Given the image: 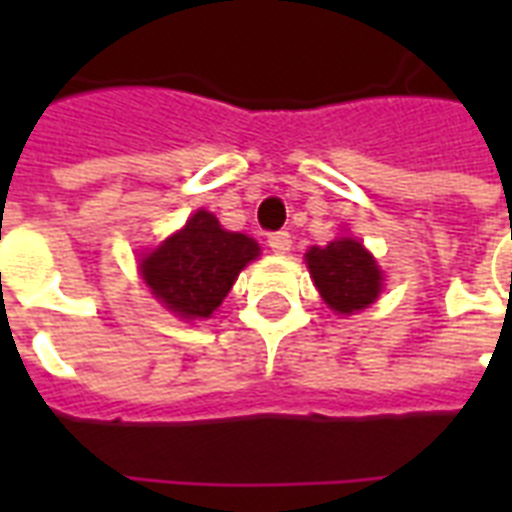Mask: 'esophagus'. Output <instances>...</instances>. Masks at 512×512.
Returning a JSON list of instances; mask_svg holds the SVG:
<instances>
[{"instance_id":"esophagus-1","label":"esophagus","mask_w":512,"mask_h":512,"mask_svg":"<svg viewBox=\"0 0 512 512\" xmlns=\"http://www.w3.org/2000/svg\"><path fill=\"white\" fill-rule=\"evenodd\" d=\"M268 247L276 252V255H287L289 247H292V236H289V231H276L268 236Z\"/></svg>"}]
</instances>
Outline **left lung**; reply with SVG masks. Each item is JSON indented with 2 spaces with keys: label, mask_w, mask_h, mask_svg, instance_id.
Returning <instances> with one entry per match:
<instances>
[{
  "label": "left lung",
  "mask_w": 512,
  "mask_h": 512,
  "mask_svg": "<svg viewBox=\"0 0 512 512\" xmlns=\"http://www.w3.org/2000/svg\"><path fill=\"white\" fill-rule=\"evenodd\" d=\"M311 276L324 303L337 313H353L377 300L382 273L364 244L350 236L329 241L327 247H311L305 255Z\"/></svg>",
  "instance_id": "1"
}]
</instances>
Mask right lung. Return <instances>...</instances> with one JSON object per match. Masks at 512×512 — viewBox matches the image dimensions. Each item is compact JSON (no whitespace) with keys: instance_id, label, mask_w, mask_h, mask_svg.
<instances>
[{"instance_id":"right-lung-1","label":"right lung","mask_w":512,"mask_h":512,"mask_svg":"<svg viewBox=\"0 0 512 512\" xmlns=\"http://www.w3.org/2000/svg\"><path fill=\"white\" fill-rule=\"evenodd\" d=\"M257 255L255 239L223 231L215 215L199 209L183 231L143 257L140 273L156 300L180 319H209Z\"/></svg>"}]
</instances>
